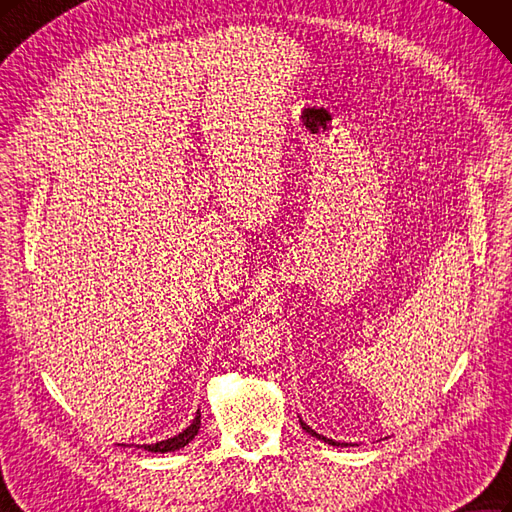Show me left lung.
Masks as SVG:
<instances>
[{
    "instance_id": "1",
    "label": "left lung",
    "mask_w": 512,
    "mask_h": 512,
    "mask_svg": "<svg viewBox=\"0 0 512 512\" xmlns=\"http://www.w3.org/2000/svg\"><path fill=\"white\" fill-rule=\"evenodd\" d=\"M298 421H301V426H303V430L307 432V434H311V436H315L317 440H322V443H328V445H332V447H347V443H341V440H332V438H328V436H324V434H317L313 428H309L305 421L298 417Z\"/></svg>"
}]
</instances>
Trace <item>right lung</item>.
I'll use <instances>...</instances> for the list:
<instances>
[{
	"label": "right lung",
	"instance_id": "right-lung-1",
	"mask_svg": "<svg viewBox=\"0 0 512 512\" xmlns=\"http://www.w3.org/2000/svg\"><path fill=\"white\" fill-rule=\"evenodd\" d=\"M199 428H201V411H197V417L192 419V424L182 430L180 434H175L167 440H158V443H152V445H137L142 447L146 451H152V453H169V451H178L182 447H186L192 438H195L199 434Z\"/></svg>",
	"mask_w": 512,
	"mask_h": 512
}]
</instances>
